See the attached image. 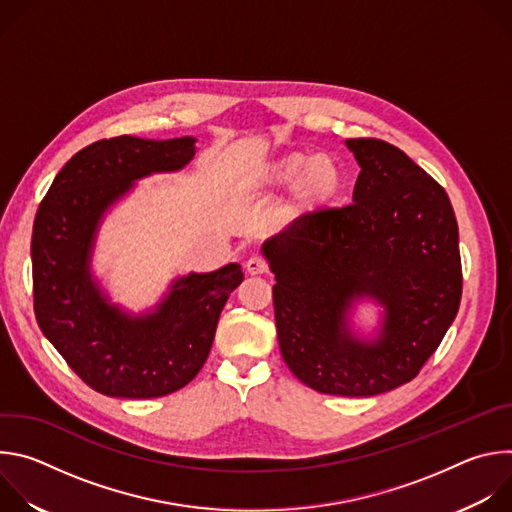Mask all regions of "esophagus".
<instances>
[{
    "instance_id": "esophagus-1",
    "label": "esophagus",
    "mask_w": 512,
    "mask_h": 512,
    "mask_svg": "<svg viewBox=\"0 0 512 512\" xmlns=\"http://www.w3.org/2000/svg\"><path fill=\"white\" fill-rule=\"evenodd\" d=\"M245 269H247V273H251V275H261V273H267L269 265H267V261H265L261 255H251V257L247 259V263H245Z\"/></svg>"
}]
</instances>
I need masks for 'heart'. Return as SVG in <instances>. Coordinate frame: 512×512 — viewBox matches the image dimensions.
I'll list each match as a JSON object with an SVG mask.
<instances>
[{
	"label": "heart",
	"instance_id": "obj_1",
	"mask_svg": "<svg viewBox=\"0 0 512 512\" xmlns=\"http://www.w3.org/2000/svg\"><path fill=\"white\" fill-rule=\"evenodd\" d=\"M348 180L346 168L334 154L287 152L259 172V182L269 188H283L291 181L289 210L312 214L330 206Z\"/></svg>",
	"mask_w": 512,
	"mask_h": 512
}]
</instances>
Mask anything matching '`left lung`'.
I'll return each mask as SVG.
<instances>
[{
	"label": "left lung",
	"mask_w": 512,
	"mask_h": 512,
	"mask_svg": "<svg viewBox=\"0 0 512 512\" xmlns=\"http://www.w3.org/2000/svg\"><path fill=\"white\" fill-rule=\"evenodd\" d=\"M360 174L352 204L263 243L275 273L281 356L304 385L371 397L415 379L462 300L458 223L446 190L395 145L346 139ZM358 297L385 308L375 341L356 339Z\"/></svg>",
	"instance_id": "obj_1"
}]
</instances>
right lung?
Returning a JSON list of instances; mask_svg holds the SVG:
<instances>
[{"label":"right lung","instance_id":"add662e5","mask_svg":"<svg viewBox=\"0 0 512 512\" xmlns=\"http://www.w3.org/2000/svg\"><path fill=\"white\" fill-rule=\"evenodd\" d=\"M194 137L95 141L56 174L32 231L34 312L68 367L107 397L152 399L188 385L208 358L218 316L243 281L239 263L178 277L154 312L131 316L109 304L91 275L105 210L133 182L182 170Z\"/></svg>","mask_w":512,"mask_h":512}]
</instances>
